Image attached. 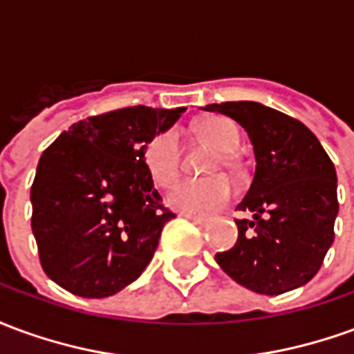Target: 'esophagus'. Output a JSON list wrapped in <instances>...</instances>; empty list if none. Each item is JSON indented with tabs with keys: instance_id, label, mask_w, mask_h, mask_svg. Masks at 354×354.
Returning a JSON list of instances; mask_svg holds the SVG:
<instances>
[{
	"instance_id": "obj_1",
	"label": "esophagus",
	"mask_w": 354,
	"mask_h": 354,
	"mask_svg": "<svg viewBox=\"0 0 354 354\" xmlns=\"http://www.w3.org/2000/svg\"><path fill=\"white\" fill-rule=\"evenodd\" d=\"M184 218H187L189 222H193L195 225H205V218H201V216H195V214H182Z\"/></svg>"
}]
</instances>
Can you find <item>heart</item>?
I'll return each instance as SVG.
<instances>
[{
	"label": "heart",
	"instance_id": "heart-1",
	"mask_svg": "<svg viewBox=\"0 0 354 354\" xmlns=\"http://www.w3.org/2000/svg\"><path fill=\"white\" fill-rule=\"evenodd\" d=\"M197 134L203 142L212 146L218 151L210 162V174H218L227 170L237 174L239 165L237 151L241 146V132L233 121L225 117H208L197 127ZM144 162L147 174L157 185L174 184L182 169V153L180 140L174 131H162L155 134L144 147ZM231 184L227 178L214 176L207 180H184L176 184L167 195L169 207L185 214L207 216L223 207L231 199Z\"/></svg>",
	"mask_w": 354,
	"mask_h": 354
}]
</instances>
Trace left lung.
<instances>
[{"mask_svg": "<svg viewBox=\"0 0 354 354\" xmlns=\"http://www.w3.org/2000/svg\"><path fill=\"white\" fill-rule=\"evenodd\" d=\"M235 119L254 146L256 172L235 220L239 239L216 261L245 288L279 296L319 273L334 243L337 176L334 162L301 121L258 102L208 104Z\"/></svg>", "mask_w": 354, "mask_h": 354, "instance_id": "obj_1", "label": "left lung"}]
</instances>
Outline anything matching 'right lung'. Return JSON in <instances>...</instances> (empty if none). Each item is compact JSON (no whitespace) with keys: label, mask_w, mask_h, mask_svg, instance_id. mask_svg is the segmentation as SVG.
<instances>
[{"label":"right lung","mask_w":354,"mask_h":354,"mask_svg":"<svg viewBox=\"0 0 354 354\" xmlns=\"http://www.w3.org/2000/svg\"><path fill=\"white\" fill-rule=\"evenodd\" d=\"M185 108L113 109L73 123L43 151L35 172L32 231L43 271L81 297H108L138 279L165 223L144 147Z\"/></svg>","instance_id":"right-lung-1"}]
</instances>
